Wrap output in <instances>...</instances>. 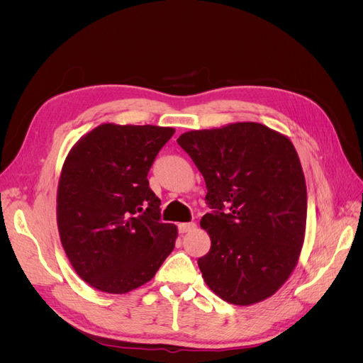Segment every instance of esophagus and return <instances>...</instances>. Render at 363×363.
<instances>
[{
    "label": "esophagus",
    "instance_id": "esophagus-1",
    "mask_svg": "<svg viewBox=\"0 0 363 363\" xmlns=\"http://www.w3.org/2000/svg\"><path fill=\"white\" fill-rule=\"evenodd\" d=\"M194 228H195V223H182V224H179V232L180 233H188Z\"/></svg>",
    "mask_w": 363,
    "mask_h": 363
}]
</instances>
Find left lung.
Listing matches in <instances>:
<instances>
[{
    "label": "left lung",
    "instance_id": "obj_1",
    "mask_svg": "<svg viewBox=\"0 0 363 363\" xmlns=\"http://www.w3.org/2000/svg\"><path fill=\"white\" fill-rule=\"evenodd\" d=\"M177 142L213 208L200 223L212 240L199 259L206 284L236 306L267 300L289 279L304 242L307 191L292 142L259 123L192 130Z\"/></svg>",
    "mask_w": 363,
    "mask_h": 363
}]
</instances>
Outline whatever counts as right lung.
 <instances>
[{"instance_id": "obj_1", "label": "right lung", "mask_w": 363, "mask_h": 363, "mask_svg": "<svg viewBox=\"0 0 363 363\" xmlns=\"http://www.w3.org/2000/svg\"><path fill=\"white\" fill-rule=\"evenodd\" d=\"M175 130L101 124L83 136L63 163L57 227L80 279L108 294L150 281L174 250L177 227L160 221L148 171Z\"/></svg>"}]
</instances>
